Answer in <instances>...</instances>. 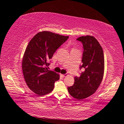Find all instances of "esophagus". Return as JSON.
Masks as SVG:
<instances>
[{
	"mask_svg": "<svg viewBox=\"0 0 124 124\" xmlns=\"http://www.w3.org/2000/svg\"><path fill=\"white\" fill-rule=\"evenodd\" d=\"M62 75V76L63 77H66L67 75V74H61Z\"/></svg>",
	"mask_w": 124,
	"mask_h": 124,
	"instance_id": "esophagus-1",
	"label": "esophagus"
}]
</instances>
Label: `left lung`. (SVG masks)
<instances>
[{
    "label": "left lung",
    "instance_id": "obj_1",
    "mask_svg": "<svg viewBox=\"0 0 124 124\" xmlns=\"http://www.w3.org/2000/svg\"><path fill=\"white\" fill-rule=\"evenodd\" d=\"M77 40L83 46L82 65L83 71L79 77H74V84L68 87L70 95L80 100L95 93L102 82L104 70L103 51L97 40L93 36L79 37Z\"/></svg>",
    "mask_w": 124,
    "mask_h": 124
}]
</instances>
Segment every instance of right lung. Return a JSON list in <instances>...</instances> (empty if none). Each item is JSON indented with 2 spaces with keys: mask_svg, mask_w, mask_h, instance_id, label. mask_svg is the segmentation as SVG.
<instances>
[{
  "mask_svg": "<svg viewBox=\"0 0 124 124\" xmlns=\"http://www.w3.org/2000/svg\"><path fill=\"white\" fill-rule=\"evenodd\" d=\"M68 38L43 31L35 35L28 43L22 60L23 74L28 87L39 96L51 92L55 81L59 80V74L48 70V61Z\"/></svg>",
  "mask_w": 124,
  "mask_h": 124,
  "instance_id": "obj_1",
  "label": "right lung"
}]
</instances>
